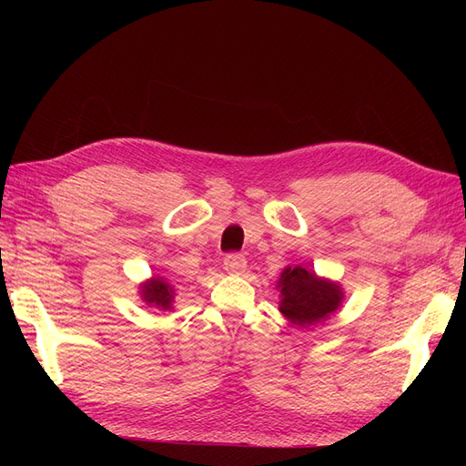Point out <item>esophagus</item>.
<instances>
[{"mask_svg": "<svg viewBox=\"0 0 466 466\" xmlns=\"http://www.w3.org/2000/svg\"><path fill=\"white\" fill-rule=\"evenodd\" d=\"M223 268L229 274H235V276L237 274H243L247 270V258L243 255H235V252H231V255L225 257Z\"/></svg>", "mask_w": 466, "mask_h": 466, "instance_id": "esophagus-1", "label": "esophagus"}]
</instances>
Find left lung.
Instances as JSON below:
<instances>
[{
	"mask_svg": "<svg viewBox=\"0 0 466 466\" xmlns=\"http://www.w3.org/2000/svg\"><path fill=\"white\" fill-rule=\"evenodd\" d=\"M276 289L279 291V313L298 329L315 327L330 319L344 301V288L338 281L299 264L281 270Z\"/></svg>",
	"mask_w": 466,
	"mask_h": 466,
	"instance_id": "1",
	"label": "left lung"
}]
</instances>
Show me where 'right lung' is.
<instances>
[{
	"instance_id": "1",
	"label": "right lung",
	"mask_w": 466,
	"mask_h": 466,
	"mask_svg": "<svg viewBox=\"0 0 466 466\" xmlns=\"http://www.w3.org/2000/svg\"><path fill=\"white\" fill-rule=\"evenodd\" d=\"M137 293L147 307H155L159 311H173L175 309V286L163 276H153L142 281Z\"/></svg>"
}]
</instances>
